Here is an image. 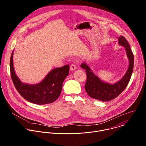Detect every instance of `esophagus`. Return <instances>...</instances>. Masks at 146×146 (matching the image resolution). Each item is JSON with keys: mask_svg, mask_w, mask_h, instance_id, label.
Returning <instances> with one entry per match:
<instances>
[{"mask_svg": "<svg viewBox=\"0 0 146 146\" xmlns=\"http://www.w3.org/2000/svg\"><path fill=\"white\" fill-rule=\"evenodd\" d=\"M70 70L71 71H74V70H75L76 69V66L74 64H71L70 65Z\"/></svg>", "mask_w": 146, "mask_h": 146, "instance_id": "34e87169", "label": "esophagus"}]
</instances>
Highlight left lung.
I'll list each match as a JSON object with an SVG mask.
<instances>
[{"mask_svg":"<svg viewBox=\"0 0 146 146\" xmlns=\"http://www.w3.org/2000/svg\"><path fill=\"white\" fill-rule=\"evenodd\" d=\"M118 40L119 44L125 48L129 64L124 76L116 83L111 84L104 82L93 73L86 63L80 65L82 68L85 70L87 76L85 89L92 98L103 102L112 100L122 93L130 81L134 67V56L125 38L121 36L118 38Z\"/></svg>","mask_w":146,"mask_h":146,"instance_id":"8db88e82","label":"left lung"}]
</instances>
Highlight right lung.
Wrapping results in <instances>:
<instances>
[{
	"label": "right lung",
	"mask_w": 146,
	"mask_h": 146,
	"mask_svg": "<svg viewBox=\"0 0 146 146\" xmlns=\"http://www.w3.org/2000/svg\"><path fill=\"white\" fill-rule=\"evenodd\" d=\"M13 52L10 60L11 76L16 89L21 96L35 104H48L54 102L60 96L63 81L69 74V66L66 64L52 70L39 83H23L15 72Z\"/></svg>",
	"instance_id": "add662e5"
}]
</instances>
